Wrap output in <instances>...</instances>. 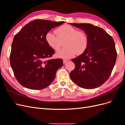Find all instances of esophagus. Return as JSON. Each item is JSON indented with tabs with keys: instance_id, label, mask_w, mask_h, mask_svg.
Returning a JSON list of instances; mask_svg holds the SVG:
<instances>
[{
	"instance_id": "obj_1",
	"label": "esophagus",
	"mask_w": 125,
	"mask_h": 125,
	"mask_svg": "<svg viewBox=\"0 0 125 125\" xmlns=\"http://www.w3.org/2000/svg\"><path fill=\"white\" fill-rule=\"evenodd\" d=\"M68 62V60L67 59H63V63L65 64V63H66V62Z\"/></svg>"
}]
</instances>
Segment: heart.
<instances>
[{"label": "heart", "mask_w": 125, "mask_h": 125, "mask_svg": "<svg viewBox=\"0 0 125 125\" xmlns=\"http://www.w3.org/2000/svg\"><path fill=\"white\" fill-rule=\"evenodd\" d=\"M57 36L51 32H48L45 35L47 44L55 51H58L60 47V40L66 38L63 47L57 52L58 57L69 58L75 54H80L86 50L88 40L86 34L69 24H64L55 30Z\"/></svg>", "instance_id": "heart-1"}]
</instances>
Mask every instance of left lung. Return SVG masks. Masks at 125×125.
Here are the masks:
<instances>
[{
  "mask_svg": "<svg viewBox=\"0 0 125 125\" xmlns=\"http://www.w3.org/2000/svg\"><path fill=\"white\" fill-rule=\"evenodd\" d=\"M83 30L88 37L86 50L71 60L75 68L70 78L81 88H97L107 80L113 69L117 52L112 37L99 26L89 23H70Z\"/></svg>",
  "mask_w": 125,
  "mask_h": 125,
  "instance_id": "left-lung-1",
  "label": "left lung"
}]
</instances>
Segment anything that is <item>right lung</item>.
Segmentation results:
<instances>
[{"label": "right lung", "instance_id": "add662e5", "mask_svg": "<svg viewBox=\"0 0 125 125\" xmlns=\"http://www.w3.org/2000/svg\"><path fill=\"white\" fill-rule=\"evenodd\" d=\"M64 23L36 19L24 26L14 36L10 55V65L19 83L26 88L42 90L53 81L62 59L47 60L55 51L47 44L45 35Z\"/></svg>", "mask_w": 125, "mask_h": 125}]
</instances>
